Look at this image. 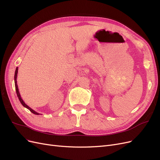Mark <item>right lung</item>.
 <instances>
[{
	"label": "right lung",
	"mask_w": 160,
	"mask_h": 160,
	"mask_svg": "<svg viewBox=\"0 0 160 160\" xmlns=\"http://www.w3.org/2000/svg\"><path fill=\"white\" fill-rule=\"evenodd\" d=\"M17 73H18V67H17V68H16L15 72H14V84H15V89H16V92H17V97H18V98L19 101H20V102H21V103L23 107H25V108H26L27 109H28V110H30L31 112H32V113L35 114V115H39L40 113H37V111H34V110H33L32 109H31L30 107H28V106L25 102H24V101H23L22 99L21 98V96L20 93H19V91H18V85H17Z\"/></svg>",
	"instance_id": "right-lung-1"
}]
</instances>
